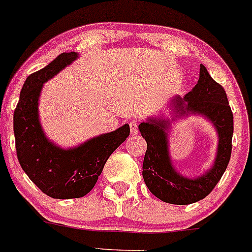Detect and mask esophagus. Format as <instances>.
<instances>
[{"mask_svg": "<svg viewBox=\"0 0 252 252\" xmlns=\"http://www.w3.org/2000/svg\"><path fill=\"white\" fill-rule=\"evenodd\" d=\"M129 126H130V131L132 135H136L139 132V123H137V121L129 122Z\"/></svg>", "mask_w": 252, "mask_h": 252, "instance_id": "obj_1", "label": "esophagus"}]
</instances>
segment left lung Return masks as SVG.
Wrapping results in <instances>:
<instances>
[{
    "mask_svg": "<svg viewBox=\"0 0 252 252\" xmlns=\"http://www.w3.org/2000/svg\"><path fill=\"white\" fill-rule=\"evenodd\" d=\"M187 105H184V103ZM178 112L192 111L206 116L219 134L218 156L206 175L188 179L176 172L168 157L167 122L149 120L139 126L141 135L147 142L142 165V176L149 191L159 200L172 204H190L203 200L219 183L231 159L233 136V113L227 95L220 84L212 79L204 65L200 67V79L184 98L175 100Z\"/></svg>",
    "mask_w": 252,
    "mask_h": 252,
    "instance_id": "8db88e82",
    "label": "left lung"
}]
</instances>
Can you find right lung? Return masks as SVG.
<instances>
[{
  "instance_id": "right-lung-1",
  "label": "right lung",
  "mask_w": 252,
  "mask_h": 252,
  "mask_svg": "<svg viewBox=\"0 0 252 252\" xmlns=\"http://www.w3.org/2000/svg\"><path fill=\"white\" fill-rule=\"evenodd\" d=\"M76 57V52H64L45 68L31 74L25 81L14 111L15 148L21 167L41 191L61 200L87 195L98 181L105 162L130 132L126 124L68 151L49 142L38 121L40 90L44 82Z\"/></svg>"
}]
</instances>
